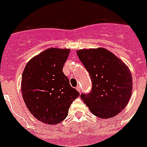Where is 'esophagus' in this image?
I'll list each match as a JSON object with an SVG mask.
<instances>
[{
	"label": "esophagus",
	"mask_w": 147,
	"mask_h": 147,
	"mask_svg": "<svg viewBox=\"0 0 147 147\" xmlns=\"http://www.w3.org/2000/svg\"><path fill=\"white\" fill-rule=\"evenodd\" d=\"M76 90H77V91H78V92H81V87H80V86H79V85L76 87Z\"/></svg>",
	"instance_id": "esophagus-1"
}]
</instances>
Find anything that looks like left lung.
Listing matches in <instances>:
<instances>
[{"mask_svg":"<svg viewBox=\"0 0 147 147\" xmlns=\"http://www.w3.org/2000/svg\"><path fill=\"white\" fill-rule=\"evenodd\" d=\"M79 59L90 75L92 92L81 98L92 114L108 119L125 108L133 89L128 66L114 53L105 48L79 49Z\"/></svg>","mask_w":147,"mask_h":147,"instance_id":"8db88e82","label":"left lung"}]
</instances>
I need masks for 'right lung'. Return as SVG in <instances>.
Instances as JSON below:
<instances>
[{
  "instance_id": "right-lung-1",
  "label": "right lung",
  "mask_w": 147,
  "mask_h": 147,
  "mask_svg": "<svg viewBox=\"0 0 147 147\" xmlns=\"http://www.w3.org/2000/svg\"><path fill=\"white\" fill-rule=\"evenodd\" d=\"M69 53V49L49 48L32 58L24 68L23 98L29 111L42 123H61L79 96L62 71Z\"/></svg>"
}]
</instances>
